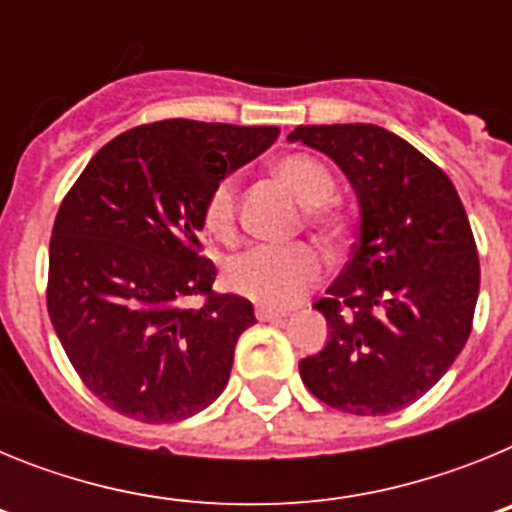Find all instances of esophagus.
Returning a JSON list of instances; mask_svg holds the SVG:
<instances>
[{
    "label": "esophagus",
    "instance_id": "1",
    "mask_svg": "<svg viewBox=\"0 0 512 512\" xmlns=\"http://www.w3.org/2000/svg\"><path fill=\"white\" fill-rule=\"evenodd\" d=\"M289 312L287 310H274V307H256V318L261 323H269V320H284Z\"/></svg>",
    "mask_w": 512,
    "mask_h": 512
}]
</instances>
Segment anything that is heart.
Returning <instances> with one entry per match:
<instances>
[{
  "instance_id": "heart-1",
  "label": "heart",
  "mask_w": 512,
  "mask_h": 512,
  "mask_svg": "<svg viewBox=\"0 0 512 512\" xmlns=\"http://www.w3.org/2000/svg\"><path fill=\"white\" fill-rule=\"evenodd\" d=\"M274 174L302 202L307 223L328 235L343 230V215L333 205L336 179L328 166L307 153H289L274 164ZM207 233L217 241H233L238 233V197L235 184L223 179L215 184L202 210ZM323 277V256L307 243L295 246H259L235 256L225 269L230 289L264 307L295 305L312 284Z\"/></svg>"
}]
</instances>
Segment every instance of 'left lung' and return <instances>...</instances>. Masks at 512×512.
I'll use <instances>...</instances> for the list:
<instances>
[{
  "mask_svg": "<svg viewBox=\"0 0 512 512\" xmlns=\"http://www.w3.org/2000/svg\"><path fill=\"white\" fill-rule=\"evenodd\" d=\"M325 153L359 200V241L328 297V343L300 377L330 408L390 415L449 372L472 333L479 256L451 179L379 125H300L289 133Z\"/></svg>",
  "mask_w": 512,
  "mask_h": 512,
  "instance_id": "obj_1",
  "label": "left lung"
}]
</instances>
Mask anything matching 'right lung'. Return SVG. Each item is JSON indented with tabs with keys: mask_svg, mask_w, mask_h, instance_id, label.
<instances>
[{
	"mask_svg": "<svg viewBox=\"0 0 512 512\" xmlns=\"http://www.w3.org/2000/svg\"><path fill=\"white\" fill-rule=\"evenodd\" d=\"M279 128L161 120L117 135L58 207L48 315L89 390L140 423H176L225 390L235 343L256 323L246 297L217 295L200 253L207 194ZM189 296H205L200 311Z\"/></svg>",
	"mask_w": 512,
	"mask_h": 512,
	"instance_id": "1",
	"label": "right lung"
}]
</instances>
